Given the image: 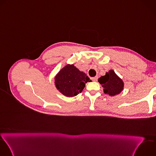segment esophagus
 <instances>
[{"label":"esophagus","instance_id":"esophagus-1","mask_svg":"<svg viewBox=\"0 0 156 156\" xmlns=\"http://www.w3.org/2000/svg\"><path fill=\"white\" fill-rule=\"evenodd\" d=\"M98 78V76H95V77L92 78H91V80H92L93 81H97Z\"/></svg>","mask_w":156,"mask_h":156}]
</instances>
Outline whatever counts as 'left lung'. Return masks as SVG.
<instances>
[{
    "label": "left lung",
    "mask_w": 156,
    "mask_h": 156,
    "mask_svg": "<svg viewBox=\"0 0 156 156\" xmlns=\"http://www.w3.org/2000/svg\"><path fill=\"white\" fill-rule=\"evenodd\" d=\"M98 82L104 88V93L110 96L119 94L124 88L123 81L113 70H108L104 76H101Z\"/></svg>",
    "instance_id": "1"
}]
</instances>
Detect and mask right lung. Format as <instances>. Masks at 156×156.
Returning <instances> with one entry per match:
<instances>
[{"instance_id": "right-lung-1", "label": "right lung", "mask_w": 156, "mask_h": 156, "mask_svg": "<svg viewBox=\"0 0 156 156\" xmlns=\"http://www.w3.org/2000/svg\"><path fill=\"white\" fill-rule=\"evenodd\" d=\"M91 81L85 73L79 70L74 64H66L54 77V84L57 90L68 98L81 93L86 83Z\"/></svg>"}]
</instances>
